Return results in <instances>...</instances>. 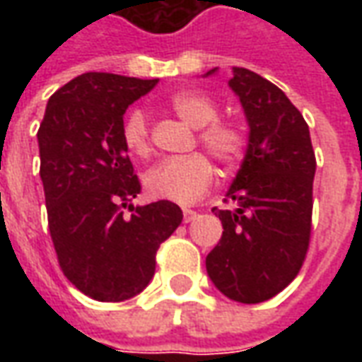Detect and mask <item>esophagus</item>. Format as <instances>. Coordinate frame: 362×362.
Masks as SVG:
<instances>
[{
    "label": "esophagus",
    "instance_id": "obj_1",
    "mask_svg": "<svg viewBox=\"0 0 362 362\" xmlns=\"http://www.w3.org/2000/svg\"><path fill=\"white\" fill-rule=\"evenodd\" d=\"M182 213H184V223H189V221L196 217V211H194V209H188V207H184Z\"/></svg>",
    "mask_w": 362,
    "mask_h": 362
}]
</instances>
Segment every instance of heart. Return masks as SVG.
<instances>
[{"mask_svg":"<svg viewBox=\"0 0 362 362\" xmlns=\"http://www.w3.org/2000/svg\"><path fill=\"white\" fill-rule=\"evenodd\" d=\"M170 110L188 126L197 127V139L207 153L221 165L230 166L243 158L246 151V135L243 127L217 119L219 108L209 96L196 90H182L168 98ZM122 139L126 149L135 157H147L151 151L149 124L145 112L134 108L124 119ZM215 168L202 153L188 157L166 158L153 166L143 176V186L153 199H165L174 204H194L211 188Z\"/></svg>","mask_w":362,"mask_h":362,"instance_id":"obj_1","label":"heart"}]
</instances>
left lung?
<instances>
[{
	"instance_id": "8db88e82",
	"label": "left lung",
	"mask_w": 362,
	"mask_h": 362,
	"mask_svg": "<svg viewBox=\"0 0 362 362\" xmlns=\"http://www.w3.org/2000/svg\"><path fill=\"white\" fill-rule=\"evenodd\" d=\"M228 87L240 98L250 134L225 199L235 209L213 207L223 236L205 267L230 300L256 304L281 293L303 267L316 157L308 124L279 87L244 67H233Z\"/></svg>"
}]
</instances>
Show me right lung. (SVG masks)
Returning <instances> with one entry per match:
<instances>
[{
	"mask_svg": "<svg viewBox=\"0 0 362 362\" xmlns=\"http://www.w3.org/2000/svg\"><path fill=\"white\" fill-rule=\"evenodd\" d=\"M157 83L83 74L50 96L38 129L40 178L59 267L83 295L100 303L139 295L155 275L158 246L182 223V209L173 202L132 204L141 184L122 139L124 114Z\"/></svg>",
	"mask_w": 362,
	"mask_h": 362,
	"instance_id": "add662e5",
	"label": "right lung"
}]
</instances>
